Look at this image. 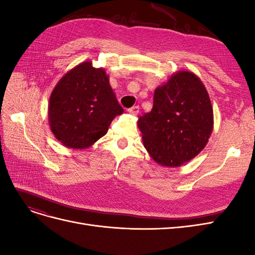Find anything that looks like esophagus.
Here are the masks:
<instances>
[{"label": "esophagus", "mask_w": 255, "mask_h": 255, "mask_svg": "<svg viewBox=\"0 0 255 255\" xmlns=\"http://www.w3.org/2000/svg\"><path fill=\"white\" fill-rule=\"evenodd\" d=\"M130 115H133V116H137L138 115V113H139V106H133V107H130V109L128 111Z\"/></svg>", "instance_id": "obj_1"}]
</instances>
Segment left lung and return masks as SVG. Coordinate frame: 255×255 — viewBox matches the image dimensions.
<instances>
[{"label":"left lung","mask_w":255,"mask_h":255,"mask_svg":"<svg viewBox=\"0 0 255 255\" xmlns=\"http://www.w3.org/2000/svg\"><path fill=\"white\" fill-rule=\"evenodd\" d=\"M154 161L180 167L201 152L214 128L210 96L199 76L177 71L154 91L153 107L137 121Z\"/></svg>","instance_id":"8db88e82"}]
</instances>
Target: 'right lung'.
<instances>
[{"label": "right lung", "mask_w": 255, "mask_h": 255, "mask_svg": "<svg viewBox=\"0 0 255 255\" xmlns=\"http://www.w3.org/2000/svg\"><path fill=\"white\" fill-rule=\"evenodd\" d=\"M123 113L105 69L87 60L75 66L54 87L49 101L53 135L70 149L83 150L103 137Z\"/></svg>", "instance_id": "right-lung-1"}]
</instances>
